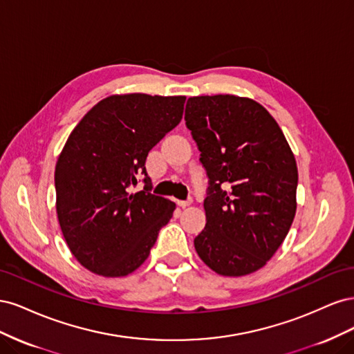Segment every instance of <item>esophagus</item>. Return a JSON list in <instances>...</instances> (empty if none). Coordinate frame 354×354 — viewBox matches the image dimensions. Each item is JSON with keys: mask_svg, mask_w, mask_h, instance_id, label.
Returning a JSON list of instances; mask_svg holds the SVG:
<instances>
[{"mask_svg": "<svg viewBox=\"0 0 354 354\" xmlns=\"http://www.w3.org/2000/svg\"><path fill=\"white\" fill-rule=\"evenodd\" d=\"M192 199H187V201H177V205L180 207V208H187L189 205H192Z\"/></svg>", "mask_w": 354, "mask_h": 354, "instance_id": "34e87169", "label": "esophagus"}]
</instances>
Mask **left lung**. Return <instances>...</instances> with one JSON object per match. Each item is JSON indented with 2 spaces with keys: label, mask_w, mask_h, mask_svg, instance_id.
I'll return each mask as SVG.
<instances>
[{
  "label": "left lung",
  "mask_w": 354,
  "mask_h": 354,
  "mask_svg": "<svg viewBox=\"0 0 354 354\" xmlns=\"http://www.w3.org/2000/svg\"><path fill=\"white\" fill-rule=\"evenodd\" d=\"M185 120L209 178L207 224L195 250L221 276L260 270L295 217L298 169L291 147L274 118L248 97H190Z\"/></svg>",
  "instance_id": "obj_1"
}]
</instances>
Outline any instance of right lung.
<instances>
[{"instance_id": "add662e5", "label": "right lung", "mask_w": 354, "mask_h": 354, "mask_svg": "<svg viewBox=\"0 0 354 354\" xmlns=\"http://www.w3.org/2000/svg\"><path fill=\"white\" fill-rule=\"evenodd\" d=\"M185 95L113 94L73 128L55 169L56 211L75 259L103 277L133 273L151 254L176 203L152 195L146 158L181 121ZM147 176L136 194V174Z\"/></svg>"}]
</instances>
